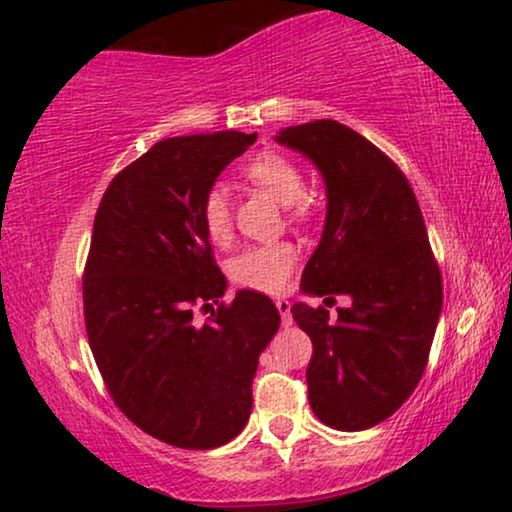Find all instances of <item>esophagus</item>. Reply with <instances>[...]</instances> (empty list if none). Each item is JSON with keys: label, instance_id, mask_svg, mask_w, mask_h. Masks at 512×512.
Returning a JSON list of instances; mask_svg holds the SVG:
<instances>
[{"label": "esophagus", "instance_id": "esophagus-1", "mask_svg": "<svg viewBox=\"0 0 512 512\" xmlns=\"http://www.w3.org/2000/svg\"><path fill=\"white\" fill-rule=\"evenodd\" d=\"M275 305H277V310H280L284 327H291V322H294V320H291V303L284 301V298H277Z\"/></svg>", "mask_w": 512, "mask_h": 512}]
</instances>
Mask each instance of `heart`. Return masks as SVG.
Wrapping results in <instances>:
<instances>
[{
    "instance_id": "1",
    "label": "heart",
    "mask_w": 512,
    "mask_h": 512,
    "mask_svg": "<svg viewBox=\"0 0 512 512\" xmlns=\"http://www.w3.org/2000/svg\"><path fill=\"white\" fill-rule=\"evenodd\" d=\"M244 176L263 188L282 207H294L303 195V178L296 164L275 150H263L251 157ZM199 218L211 242H225L230 237V199L223 185H211L199 204ZM296 263V249L287 242L254 244L232 258L228 272L232 282L244 289L277 294L287 287L291 268Z\"/></svg>"
}]
</instances>
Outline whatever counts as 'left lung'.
I'll return each mask as SVG.
<instances>
[{
  "label": "left lung",
  "mask_w": 512,
  "mask_h": 512,
  "mask_svg": "<svg viewBox=\"0 0 512 512\" xmlns=\"http://www.w3.org/2000/svg\"><path fill=\"white\" fill-rule=\"evenodd\" d=\"M275 141L320 171L327 216L301 291L348 308L291 305L313 341L308 400L324 426L355 433L414 393L442 313V277L414 190L393 159L334 119L287 126Z\"/></svg>",
  "instance_id": "obj_1"
}]
</instances>
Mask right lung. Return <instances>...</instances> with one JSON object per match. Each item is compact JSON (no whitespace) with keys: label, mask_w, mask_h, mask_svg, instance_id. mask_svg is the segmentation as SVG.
<instances>
[{"label":"right lung","mask_w":512,"mask_h":512,"mask_svg":"<svg viewBox=\"0 0 512 512\" xmlns=\"http://www.w3.org/2000/svg\"><path fill=\"white\" fill-rule=\"evenodd\" d=\"M258 134L164 138L112 178L84 270V322L112 400L143 433L181 449H216L247 426L258 357L280 329L268 296L216 268L199 218L204 192Z\"/></svg>","instance_id":"right-lung-1"}]
</instances>
